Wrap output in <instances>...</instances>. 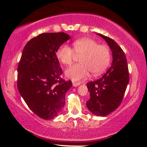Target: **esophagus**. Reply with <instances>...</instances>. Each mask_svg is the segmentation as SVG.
<instances>
[{
	"label": "esophagus",
	"instance_id": "obj_1",
	"mask_svg": "<svg viewBox=\"0 0 147 147\" xmlns=\"http://www.w3.org/2000/svg\"><path fill=\"white\" fill-rule=\"evenodd\" d=\"M80 84V82H73V86L74 87H76V86H78Z\"/></svg>",
	"mask_w": 147,
	"mask_h": 147
}]
</instances>
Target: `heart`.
<instances>
[{
    "mask_svg": "<svg viewBox=\"0 0 147 147\" xmlns=\"http://www.w3.org/2000/svg\"><path fill=\"white\" fill-rule=\"evenodd\" d=\"M76 56H80L79 62L67 69L65 75L73 81L86 79L89 73L94 76L101 74L108 67L111 59L109 49L99 45L94 39L82 38L73 43V49L67 45H62L56 52L58 60L65 65H70Z\"/></svg>",
    "mask_w": 147,
    "mask_h": 147,
    "instance_id": "b5f03b06",
    "label": "heart"
}]
</instances>
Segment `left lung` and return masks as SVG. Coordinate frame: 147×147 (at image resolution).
<instances>
[{
	"mask_svg": "<svg viewBox=\"0 0 147 147\" xmlns=\"http://www.w3.org/2000/svg\"><path fill=\"white\" fill-rule=\"evenodd\" d=\"M105 40L112 51L113 61L106 74L87 84L90 98L86 106L96 116H106L118 108L123 100L129 82L125 54L113 39L97 34Z\"/></svg>",
	"mask_w": 147,
	"mask_h": 147,
	"instance_id": "1",
	"label": "left lung"
}]
</instances>
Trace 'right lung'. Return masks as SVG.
Listing matches in <instances>:
<instances>
[{"instance_id":"1","label":"right lung","mask_w":147,"mask_h":147,"mask_svg":"<svg viewBox=\"0 0 147 147\" xmlns=\"http://www.w3.org/2000/svg\"><path fill=\"white\" fill-rule=\"evenodd\" d=\"M70 36L64 32L43 33L24 47L17 67V88L33 112L45 120L54 119L65 105L73 84L61 78L56 52Z\"/></svg>"}]
</instances>
